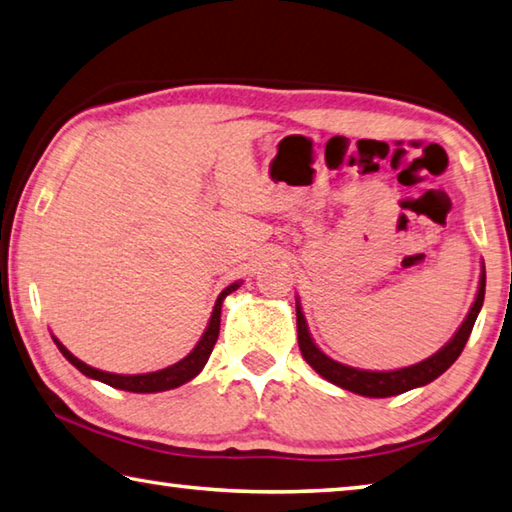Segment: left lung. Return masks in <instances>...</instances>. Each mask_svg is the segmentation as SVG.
Instances as JSON below:
<instances>
[{
	"label": "left lung",
	"instance_id": "8db88e82",
	"mask_svg": "<svg viewBox=\"0 0 512 512\" xmlns=\"http://www.w3.org/2000/svg\"><path fill=\"white\" fill-rule=\"evenodd\" d=\"M483 295H486V271L481 273L477 300L472 304L468 318L463 320L459 331L454 333V338L441 351H436L434 356H430L423 362H416V365L405 367V369L365 371V369L347 367L342 365V362H336L329 356H324V353L315 347V342L311 340V333L306 329V320L302 315L300 304H297V342H300V351L304 360L309 362V365L318 371L322 378H327L329 383L338 385L342 389H349V392L360 394V396H371V398L396 396V394L410 392L414 387L432 383L434 378H439L443 371L461 356V351L466 347L472 327H475V320L483 306Z\"/></svg>",
	"mask_w": 512,
	"mask_h": 512
}]
</instances>
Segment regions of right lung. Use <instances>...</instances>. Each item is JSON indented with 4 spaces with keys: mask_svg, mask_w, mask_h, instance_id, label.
<instances>
[{
    "mask_svg": "<svg viewBox=\"0 0 512 512\" xmlns=\"http://www.w3.org/2000/svg\"><path fill=\"white\" fill-rule=\"evenodd\" d=\"M239 288V282L230 284L228 288H224L221 291V295L217 297V304L215 309H212V315H210V322H208V329L206 333H203L201 340L197 342V347H194L188 356H185L183 360L176 362V365L172 367H165L161 371H152V374H136V376H120V374H109V371H100V369H94L85 365V362L78 360L73 353L60 345V340H55V345H58V349L62 351V356L67 358L73 367L80 369L82 374L94 378V380H100V383H105L109 387H116V389H125V392H136V394H152V392H165V389H174L179 387L183 383H188V380H192L194 376L199 374V371L203 369V365H206L212 349H215V342L219 338V324H221V304H224L226 295L237 291Z\"/></svg>",
    "mask_w": 512,
    "mask_h": 512,
    "instance_id": "right-lung-1",
    "label": "right lung"
}]
</instances>
